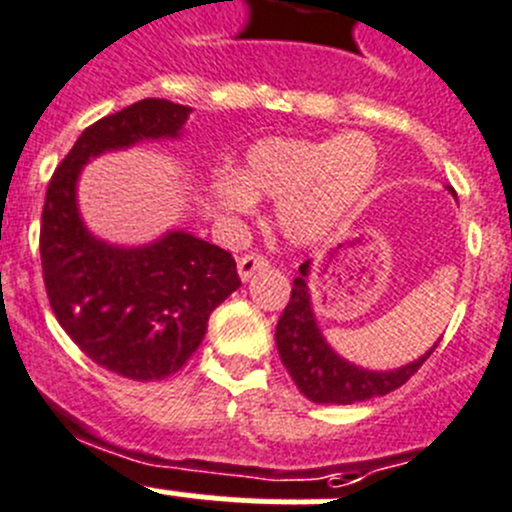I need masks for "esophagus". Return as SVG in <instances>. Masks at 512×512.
<instances>
[{"instance_id": "34e87169", "label": "esophagus", "mask_w": 512, "mask_h": 512, "mask_svg": "<svg viewBox=\"0 0 512 512\" xmlns=\"http://www.w3.org/2000/svg\"><path fill=\"white\" fill-rule=\"evenodd\" d=\"M266 266H269V261L264 256H259V253H246V256L238 259V276H241V281H248L256 271H264Z\"/></svg>"}]
</instances>
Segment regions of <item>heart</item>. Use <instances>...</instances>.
<instances>
[{
    "mask_svg": "<svg viewBox=\"0 0 512 512\" xmlns=\"http://www.w3.org/2000/svg\"><path fill=\"white\" fill-rule=\"evenodd\" d=\"M381 152L365 134L266 137L243 154V170L218 172L213 195L231 213H251L256 195L279 200L276 225L294 246L330 236L368 198Z\"/></svg>",
    "mask_w": 512,
    "mask_h": 512,
    "instance_id": "b5f03b06",
    "label": "heart"
}]
</instances>
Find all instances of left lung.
Here are the masks:
<instances>
[{
	"instance_id": "8db88e82",
	"label": "left lung",
	"mask_w": 512,
	"mask_h": 512,
	"mask_svg": "<svg viewBox=\"0 0 512 512\" xmlns=\"http://www.w3.org/2000/svg\"><path fill=\"white\" fill-rule=\"evenodd\" d=\"M309 271H312V261H304L292 284V299L276 325V348H279L281 363L309 401L348 406V403L386 396L409 381L424 365V360L434 353L437 342L421 358L391 370H370L337 355L314 317Z\"/></svg>"
}]
</instances>
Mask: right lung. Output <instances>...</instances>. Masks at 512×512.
Instances as JSON below:
<instances>
[{
    "label": "right lung",
    "mask_w": 512,
    "mask_h": 512,
    "mask_svg": "<svg viewBox=\"0 0 512 512\" xmlns=\"http://www.w3.org/2000/svg\"><path fill=\"white\" fill-rule=\"evenodd\" d=\"M190 111L144 98L98 119L60 162L42 208V276L60 327L93 363L131 381L177 373L241 279L231 253L180 228L142 246L93 236L78 208V180L101 154L180 139Z\"/></svg>",
    "instance_id": "right-lung-1"
}]
</instances>
